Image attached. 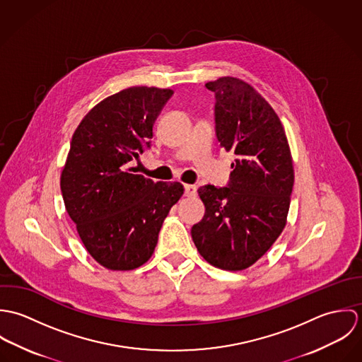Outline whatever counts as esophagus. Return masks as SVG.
Segmentation results:
<instances>
[{
	"label": "esophagus",
	"mask_w": 362,
	"mask_h": 362,
	"mask_svg": "<svg viewBox=\"0 0 362 362\" xmlns=\"http://www.w3.org/2000/svg\"><path fill=\"white\" fill-rule=\"evenodd\" d=\"M184 194L185 197H195L197 195V187L195 185H184Z\"/></svg>",
	"instance_id": "obj_1"
}]
</instances>
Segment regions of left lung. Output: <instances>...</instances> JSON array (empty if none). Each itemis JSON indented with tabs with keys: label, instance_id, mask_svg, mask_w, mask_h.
Wrapping results in <instances>:
<instances>
[{
	"label": "left lung",
	"instance_id": "obj_1",
	"mask_svg": "<svg viewBox=\"0 0 362 362\" xmlns=\"http://www.w3.org/2000/svg\"><path fill=\"white\" fill-rule=\"evenodd\" d=\"M214 93L216 136L237 156L226 187L204 185V218L191 234L199 254L224 270L254 264L281 234L294 185L284 128L258 92L241 79L207 82Z\"/></svg>",
	"mask_w": 362,
	"mask_h": 362
}]
</instances>
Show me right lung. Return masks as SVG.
<instances>
[{
    "mask_svg": "<svg viewBox=\"0 0 362 362\" xmlns=\"http://www.w3.org/2000/svg\"><path fill=\"white\" fill-rule=\"evenodd\" d=\"M171 89L134 86L95 105L74 132L61 174L65 209L96 262L132 270L155 251L160 228L184 194L131 167L151 149L153 124Z\"/></svg>",
    "mask_w": 362,
    "mask_h": 362,
    "instance_id": "obj_1",
    "label": "right lung"
}]
</instances>
